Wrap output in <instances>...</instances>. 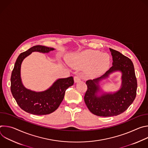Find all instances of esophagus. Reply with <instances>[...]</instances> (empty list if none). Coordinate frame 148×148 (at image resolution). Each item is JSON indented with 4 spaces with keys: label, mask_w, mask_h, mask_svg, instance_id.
I'll return each mask as SVG.
<instances>
[{
    "label": "esophagus",
    "mask_w": 148,
    "mask_h": 148,
    "mask_svg": "<svg viewBox=\"0 0 148 148\" xmlns=\"http://www.w3.org/2000/svg\"><path fill=\"white\" fill-rule=\"evenodd\" d=\"M74 82L75 83L77 82H78L79 81H80L81 80V78H80V77L78 76V75H77V76H75L74 78Z\"/></svg>",
    "instance_id": "esophagus-1"
}]
</instances>
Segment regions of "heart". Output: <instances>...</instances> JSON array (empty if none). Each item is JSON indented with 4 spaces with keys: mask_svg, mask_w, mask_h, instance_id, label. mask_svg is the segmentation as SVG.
Here are the masks:
<instances>
[{
    "mask_svg": "<svg viewBox=\"0 0 148 148\" xmlns=\"http://www.w3.org/2000/svg\"><path fill=\"white\" fill-rule=\"evenodd\" d=\"M110 56L107 53L94 50H87L75 55L72 64L78 68H86L87 74L97 77L106 71L110 67Z\"/></svg>",
    "mask_w": 148,
    "mask_h": 148,
    "instance_id": "b5f03b06",
    "label": "heart"
}]
</instances>
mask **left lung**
Listing matches in <instances>:
<instances>
[{
  "mask_svg": "<svg viewBox=\"0 0 148 148\" xmlns=\"http://www.w3.org/2000/svg\"><path fill=\"white\" fill-rule=\"evenodd\" d=\"M112 66L99 78L86 81L87 90L84 101L88 110L99 116H116L125 111L134 102L137 90V80L132 61L120 52L110 48ZM116 71L121 73V86L114 93L104 92L99 86L103 79Z\"/></svg>",
  "mask_w": 148,
  "mask_h": 148,
  "instance_id": "obj_1",
  "label": "left lung"
}]
</instances>
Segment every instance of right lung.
Wrapping results in <instances>:
<instances>
[{
	"instance_id": "1",
	"label": "right lung",
	"mask_w": 148,
	"mask_h": 148,
	"mask_svg": "<svg viewBox=\"0 0 148 148\" xmlns=\"http://www.w3.org/2000/svg\"><path fill=\"white\" fill-rule=\"evenodd\" d=\"M55 49L43 46H34L17 57L11 75L12 94L18 106L25 111L37 115H47L55 111L64 98L66 90L73 85V77L57 79L47 90L34 91L26 88L21 78V65L32 53H48Z\"/></svg>"
}]
</instances>
